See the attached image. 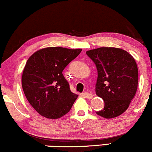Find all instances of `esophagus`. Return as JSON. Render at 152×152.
<instances>
[{
	"mask_svg": "<svg viewBox=\"0 0 152 152\" xmlns=\"http://www.w3.org/2000/svg\"><path fill=\"white\" fill-rule=\"evenodd\" d=\"M83 95H84V97L87 98V99H92V98L93 97V95H92V94L89 93V92H84Z\"/></svg>",
	"mask_w": 152,
	"mask_h": 152,
	"instance_id": "34e87169",
	"label": "esophagus"
}]
</instances>
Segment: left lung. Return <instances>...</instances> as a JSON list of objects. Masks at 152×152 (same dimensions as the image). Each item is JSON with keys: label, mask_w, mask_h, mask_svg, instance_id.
Returning <instances> with one entry per match:
<instances>
[{"label": "left lung", "mask_w": 152, "mask_h": 152, "mask_svg": "<svg viewBox=\"0 0 152 152\" xmlns=\"http://www.w3.org/2000/svg\"><path fill=\"white\" fill-rule=\"evenodd\" d=\"M94 62L98 77L96 94L104 107L97 115L106 119L124 113L134 97L138 86V68L129 53L117 48H99L86 52Z\"/></svg>", "instance_id": "1"}]
</instances>
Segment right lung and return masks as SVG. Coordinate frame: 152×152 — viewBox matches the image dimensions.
<instances>
[{"label": "right lung", "instance_id": "right-lung-1", "mask_svg": "<svg viewBox=\"0 0 152 152\" xmlns=\"http://www.w3.org/2000/svg\"><path fill=\"white\" fill-rule=\"evenodd\" d=\"M81 51L50 47L39 50L28 58L23 72V90L41 116L59 119L72 108L78 95L70 91L62 71Z\"/></svg>", "mask_w": 152, "mask_h": 152}]
</instances>
